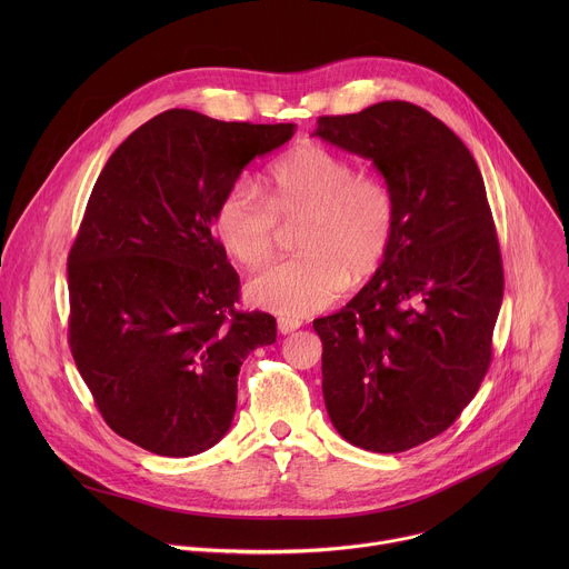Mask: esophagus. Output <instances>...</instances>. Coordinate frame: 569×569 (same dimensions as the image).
<instances>
[{"label":"esophagus","instance_id":"esophagus-1","mask_svg":"<svg viewBox=\"0 0 569 569\" xmlns=\"http://www.w3.org/2000/svg\"><path fill=\"white\" fill-rule=\"evenodd\" d=\"M301 327V319L297 317H279V333L288 336Z\"/></svg>","mask_w":569,"mask_h":569}]
</instances>
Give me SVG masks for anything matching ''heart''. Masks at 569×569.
Returning <instances> with one entry per match:
<instances>
[{"mask_svg": "<svg viewBox=\"0 0 569 569\" xmlns=\"http://www.w3.org/2000/svg\"><path fill=\"white\" fill-rule=\"evenodd\" d=\"M281 224H301V254L254 277L248 295L283 315H312L336 303L349 281L367 283L385 268L398 204L385 182L360 176L333 150L308 143L272 167L270 202L240 178L222 191L211 218L218 246L252 270L272 261Z\"/></svg>", "mask_w": 569, "mask_h": 569, "instance_id": "1", "label": "heart"}]
</instances>
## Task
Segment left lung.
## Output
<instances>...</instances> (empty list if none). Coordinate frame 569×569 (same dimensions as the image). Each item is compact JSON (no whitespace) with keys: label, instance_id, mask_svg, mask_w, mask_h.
<instances>
[{"label":"left lung","instance_id":"1","mask_svg":"<svg viewBox=\"0 0 569 569\" xmlns=\"http://www.w3.org/2000/svg\"><path fill=\"white\" fill-rule=\"evenodd\" d=\"M315 134L371 159L398 204L385 268L312 321L323 402L349 443L410 450L457 421L491 365L505 270L483 180L463 141L408 101L319 117Z\"/></svg>","mask_w":569,"mask_h":569}]
</instances>
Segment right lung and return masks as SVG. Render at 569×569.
Wrapping results in <instances>:
<instances>
[{
    "instance_id": "1",
    "label": "right lung",
    "mask_w": 569,
    "mask_h": 569,
    "mask_svg": "<svg viewBox=\"0 0 569 569\" xmlns=\"http://www.w3.org/2000/svg\"><path fill=\"white\" fill-rule=\"evenodd\" d=\"M292 123L167 110L108 159L67 259L69 347L103 421L161 457L216 446L238 371L277 319L236 308L240 281L211 233L222 191Z\"/></svg>"
}]
</instances>
